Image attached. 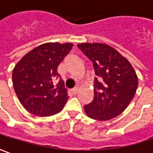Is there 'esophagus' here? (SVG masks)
Wrapping results in <instances>:
<instances>
[{
  "label": "esophagus",
  "instance_id": "obj_1",
  "mask_svg": "<svg viewBox=\"0 0 153 153\" xmlns=\"http://www.w3.org/2000/svg\"><path fill=\"white\" fill-rule=\"evenodd\" d=\"M78 91H79V88L78 87H75V88H74L73 90H72V92H73V94H77L78 93Z\"/></svg>",
  "mask_w": 153,
  "mask_h": 153
}]
</instances>
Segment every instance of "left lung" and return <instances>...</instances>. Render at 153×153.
Here are the masks:
<instances>
[{
  "label": "left lung",
  "instance_id": "left-lung-1",
  "mask_svg": "<svg viewBox=\"0 0 153 153\" xmlns=\"http://www.w3.org/2000/svg\"><path fill=\"white\" fill-rule=\"evenodd\" d=\"M91 61L94 69V98L84 108L96 120H109L119 116L134 97L138 78L125 57L110 45L82 43L77 45Z\"/></svg>",
  "mask_w": 153,
  "mask_h": 153
}]
</instances>
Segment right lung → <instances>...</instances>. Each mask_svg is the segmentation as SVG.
<instances>
[{
	"label": "right lung",
	"instance_id": "add662e5",
	"mask_svg": "<svg viewBox=\"0 0 153 153\" xmlns=\"http://www.w3.org/2000/svg\"><path fill=\"white\" fill-rule=\"evenodd\" d=\"M73 48L71 43H45L19 61L13 71L15 93L30 113L46 117L59 113L68 96L57 68ZM56 78L59 79L57 83Z\"/></svg>",
	"mask_w": 153,
	"mask_h": 153
}]
</instances>
